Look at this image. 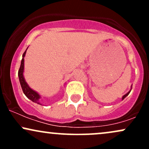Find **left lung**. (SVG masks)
Wrapping results in <instances>:
<instances>
[{
	"instance_id": "1",
	"label": "left lung",
	"mask_w": 149,
	"mask_h": 149,
	"mask_svg": "<svg viewBox=\"0 0 149 149\" xmlns=\"http://www.w3.org/2000/svg\"><path fill=\"white\" fill-rule=\"evenodd\" d=\"M131 90H132V89H131ZM131 90H130V91H129V92H127V94H126V95H124V96H123V98H122V99H123V100H124V99H125V97H127L128 95H129V94H130V91H131Z\"/></svg>"
}]
</instances>
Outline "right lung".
I'll use <instances>...</instances> for the list:
<instances>
[{
    "mask_svg": "<svg viewBox=\"0 0 149 149\" xmlns=\"http://www.w3.org/2000/svg\"><path fill=\"white\" fill-rule=\"evenodd\" d=\"M26 49L24 52L23 55H22V59L21 61V65H20L19 69L18 71V76L19 79L20 85H21V87L22 88V90H23V92L24 93V95L26 96L28 99H29L30 100H31L32 102H35L38 104H40V102H39V100H40V96L36 92L34 91V90H32L31 88L29 86L28 84L26 83V82L25 81L24 78V56L26 54Z\"/></svg>",
    "mask_w": 149,
    "mask_h": 149,
    "instance_id": "add662e5",
    "label": "right lung"
}]
</instances>
